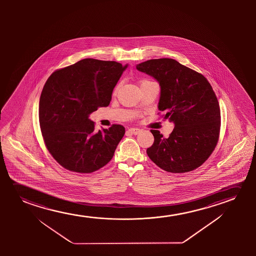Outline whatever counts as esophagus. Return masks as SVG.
Masks as SVG:
<instances>
[{
	"instance_id": "obj_1",
	"label": "esophagus",
	"mask_w": 256,
	"mask_h": 256,
	"mask_svg": "<svg viewBox=\"0 0 256 256\" xmlns=\"http://www.w3.org/2000/svg\"><path fill=\"white\" fill-rule=\"evenodd\" d=\"M128 132H130V134H139L140 133V130H139V128H130L128 130Z\"/></svg>"
}]
</instances>
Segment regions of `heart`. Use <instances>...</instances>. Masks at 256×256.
I'll return each mask as SVG.
<instances>
[{
  "label": "heart",
  "instance_id": "heart-1",
  "mask_svg": "<svg viewBox=\"0 0 256 256\" xmlns=\"http://www.w3.org/2000/svg\"><path fill=\"white\" fill-rule=\"evenodd\" d=\"M116 89H117V88H116Z\"/></svg>",
  "mask_w": 256,
  "mask_h": 256
}]
</instances>
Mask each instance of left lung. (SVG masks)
Here are the masks:
<instances>
[{"label":"left lung","mask_w":256,"mask_h":256,"mask_svg":"<svg viewBox=\"0 0 256 256\" xmlns=\"http://www.w3.org/2000/svg\"><path fill=\"white\" fill-rule=\"evenodd\" d=\"M136 69L159 83L158 109L175 125L168 138L151 130L154 140L147 150L148 158L172 173L200 167L216 147L220 130V109L210 83L172 58L148 60Z\"/></svg>","instance_id":"obj_1"}]
</instances>
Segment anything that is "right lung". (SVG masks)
Listing matches in <instances>:
<instances>
[{
  "instance_id": "right-lung-1",
  "label": "right lung",
  "mask_w": 256,
  "mask_h": 256,
  "mask_svg": "<svg viewBox=\"0 0 256 256\" xmlns=\"http://www.w3.org/2000/svg\"><path fill=\"white\" fill-rule=\"evenodd\" d=\"M126 67L84 58L54 72L46 81L39 102L40 128L48 150L64 168L91 173L112 159L125 128L114 124L94 132L89 116L109 105Z\"/></svg>"
}]
</instances>
